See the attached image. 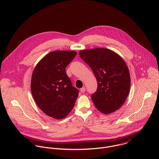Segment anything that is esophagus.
<instances>
[{
    "mask_svg": "<svg viewBox=\"0 0 159 159\" xmlns=\"http://www.w3.org/2000/svg\"><path fill=\"white\" fill-rule=\"evenodd\" d=\"M80 91L82 93H84L85 91H86V88L84 87L82 88L81 89H80Z\"/></svg>",
    "mask_w": 159,
    "mask_h": 159,
    "instance_id": "1",
    "label": "esophagus"
}]
</instances>
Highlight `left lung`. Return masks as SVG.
<instances>
[{
    "label": "left lung",
    "mask_w": 159,
    "mask_h": 159,
    "mask_svg": "<svg viewBox=\"0 0 159 159\" xmlns=\"http://www.w3.org/2000/svg\"><path fill=\"white\" fill-rule=\"evenodd\" d=\"M80 56L97 79L98 89L91 96L95 107L104 114L119 109L128 96L131 85L129 70L123 59L106 48L82 50Z\"/></svg>",
    "instance_id": "obj_1"
}]
</instances>
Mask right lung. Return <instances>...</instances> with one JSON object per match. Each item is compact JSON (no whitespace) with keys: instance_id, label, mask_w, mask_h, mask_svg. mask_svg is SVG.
I'll list each match as a JSON object with an SVG mask.
<instances>
[{"instance_id":"1","label":"right lung","mask_w":159,"mask_h":159,"mask_svg":"<svg viewBox=\"0 0 159 159\" xmlns=\"http://www.w3.org/2000/svg\"><path fill=\"white\" fill-rule=\"evenodd\" d=\"M76 55L70 51H53L44 56L34 69L31 90L40 109L60 120L74 107L79 91L72 86L65 68Z\"/></svg>"}]
</instances>
